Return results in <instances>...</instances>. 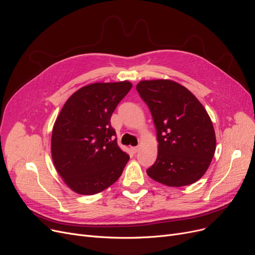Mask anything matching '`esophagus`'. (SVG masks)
<instances>
[{"mask_svg": "<svg viewBox=\"0 0 255 255\" xmlns=\"http://www.w3.org/2000/svg\"><path fill=\"white\" fill-rule=\"evenodd\" d=\"M131 150H132L133 153H137L138 150H139V146H132Z\"/></svg>", "mask_w": 255, "mask_h": 255, "instance_id": "obj_1", "label": "esophagus"}]
</instances>
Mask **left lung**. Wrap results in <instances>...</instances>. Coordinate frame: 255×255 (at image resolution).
I'll use <instances>...</instances> for the list:
<instances>
[{"label": "left lung", "instance_id": "obj_1", "mask_svg": "<svg viewBox=\"0 0 255 255\" xmlns=\"http://www.w3.org/2000/svg\"><path fill=\"white\" fill-rule=\"evenodd\" d=\"M136 90L157 129L158 155L148 176L169 187L195 183L206 173L216 150L215 130L204 105L170 79L141 80Z\"/></svg>", "mask_w": 255, "mask_h": 255}]
</instances>
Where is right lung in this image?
<instances>
[{"instance_id": "add662e5", "label": "right lung", "mask_w": 255, "mask_h": 255, "mask_svg": "<svg viewBox=\"0 0 255 255\" xmlns=\"http://www.w3.org/2000/svg\"><path fill=\"white\" fill-rule=\"evenodd\" d=\"M131 88L128 80L87 85L62 107L50 150L53 165L72 191L96 194L122 175L129 155L118 145L111 117Z\"/></svg>"}]
</instances>
